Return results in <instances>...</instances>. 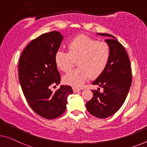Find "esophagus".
Returning <instances> with one entry per match:
<instances>
[{
  "label": "esophagus",
  "instance_id": "34e87169",
  "mask_svg": "<svg viewBox=\"0 0 147 147\" xmlns=\"http://www.w3.org/2000/svg\"><path fill=\"white\" fill-rule=\"evenodd\" d=\"M80 89H78V88H73V92L74 93L76 92H78V91H80Z\"/></svg>",
  "mask_w": 147,
  "mask_h": 147
}]
</instances>
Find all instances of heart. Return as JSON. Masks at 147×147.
I'll use <instances>...</instances> for the list:
<instances>
[{
  "instance_id": "1",
  "label": "heart",
  "mask_w": 147,
  "mask_h": 147,
  "mask_svg": "<svg viewBox=\"0 0 147 147\" xmlns=\"http://www.w3.org/2000/svg\"><path fill=\"white\" fill-rule=\"evenodd\" d=\"M68 52L59 50L55 55V64L61 71L68 72L77 61L78 68L63 76L65 84L80 88L90 76L96 78L104 71L110 58V48L85 36L76 37L68 45Z\"/></svg>"
}]
</instances>
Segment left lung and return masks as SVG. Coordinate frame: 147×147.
Segmentation results:
<instances>
[{"instance_id": "1", "label": "left lung", "mask_w": 147, "mask_h": 147, "mask_svg": "<svg viewBox=\"0 0 147 147\" xmlns=\"http://www.w3.org/2000/svg\"><path fill=\"white\" fill-rule=\"evenodd\" d=\"M98 35L109 37L105 41L110 48V58L104 71L92 82L103 92L92 90L93 97L86 103L89 113L98 118L114 114L123 104L132 82L131 63L128 55L114 36L108 34Z\"/></svg>"}]
</instances>
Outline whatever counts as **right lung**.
Wrapping results in <instances>:
<instances>
[{
	"label": "right lung",
	"instance_id": "add662e5",
	"mask_svg": "<svg viewBox=\"0 0 147 147\" xmlns=\"http://www.w3.org/2000/svg\"><path fill=\"white\" fill-rule=\"evenodd\" d=\"M63 36L53 31L41 35L24 49L18 64V77L26 100L37 114L47 119L59 117L66 110L71 86L61 85L53 92L50 88L60 84L61 76L55 61Z\"/></svg>",
	"mask_w": 147,
	"mask_h": 147
}]
</instances>
